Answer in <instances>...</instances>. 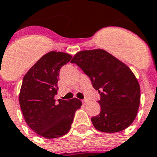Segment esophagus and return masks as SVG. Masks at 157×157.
I'll return each mask as SVG.
<instances>
[{
    "label": "esophagus",
    "mask_w": 157,
    "mask_h": 157,
    "mask_svg": "<svg viewBox=\"0 0 157 157\" xmlns=\"http://www.w3.org/2000/svg\"><path fill=\"white\" fill-rule=\"evenodd\" d=\"M87 102H88V101H87V100H82V103L84 104V105L87 104Z\"/></svg>",
    "instance_id": "obj_1"
}]
</instances>
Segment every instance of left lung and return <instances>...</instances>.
Wrapping results in <instances>:
<instances>
[{
  "instance_id": "1",
  "label": "left lung",
  "mask_w": 157,
  "mask_h": 157,
  "mask_svg": "<svg viewBox=\"0 0 157 157\" xmlns=\"http://www.w3.org/2000/svg\"><path fill=\"white\" fill-rule=\"evenodd\" d=\"M76 64L98 90L101 111L91 118L97 130L117 132L135 120L140 101L137 80L128 67L103 49L81 51L73 56Z\"/></svg>"
}]
</instances>
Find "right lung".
<instances>
[{"mask_svg":"<svg viewBox=\"0 0 157 157\" xmlns=\"http://www.w3.org/2000/svg\"><path fill=\"white\" fill-rule=\"evenodd\" d=\"M71 58L64 52H48L28 71L22 81L19 102L25 122L33 131L47 139L65 135L82 105L76 98L54 99L60 68Z\"/></svg>","mask_w":157,"mask_h":157,"instance_id":"add662e5","label":"right lung"}]
</instances>
